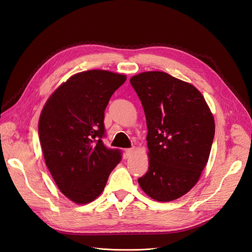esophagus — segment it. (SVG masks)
Instances as JSON below:
<instances>
[{
    "label": "esophagus",
    "instance_id": "1",
    "mask_svg": "<svg viewBox=\"0 0 252 252\" xmlns=\"http://www.w3.org/2000/svg\"><path fill=\"white\" fill-rule=\"evenodd\" d=\"M133 152H134V148H127V149L125 150V154H126L127 157L132 156Z\"/></svg>",
    "mask_w": 252,
    "mask_h": 252
}]
</instances>
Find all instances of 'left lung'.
<instances>
[{
	"label": "left lung",
	"instance_id": "1",
	"mask_svg": "<svg viewBox=\"0 0 252 252\" xmlns=\"http://www.w3.org/2000/svg\"><path fill=\"white\" fill-rule=\"evenodd\" d=\"M130 84L148 128L149 167L138 182L151 199L177 200L196 184L208 162L215 119L199 90L168 73L142 72Z\"/></svg>",
	"mask_w": 252,
	"mask_h": 252
}]
</instances>
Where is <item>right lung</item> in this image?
Segmentation results:
<instances>
[{
	"instance_id": "1",
	"label": "right lung",
	"mask_w": 252,
	"mask_h": 252,
	"mask_svg": "<svg viewBox=\"0 0 252 252\" xmlns=\"http://www.w3.org/2000/svg\"><path fill=\"white\" fill-rule=\"evenodd\" d=\"M126 75L88 70L72 75L51 94L39 121L43 155L64 195L77 204L102 193L122 159L120 149L104 145V111Z\"/></svg>"
}]
</instances>
